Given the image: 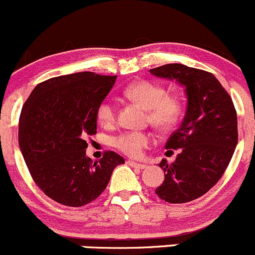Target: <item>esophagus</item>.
<instances>
[{
    "label": "esophagus",
    "mask_w": 255,
    "mask_h": 255,
    "mask_svg": "<svg viewBox=\"0 0 255 255\" xmlns=\"http://www.w3.org/2000/svg\"><path fill=\"white\" fill-rule=\"evenodd\" d=\"M127 163L128 164V166H131V167H133V168H137V169H145V168H146V164L138 163V162L132 161V159H128Z\"/></svg>",
    "instance_id": "obj_1"
}]
</instances>
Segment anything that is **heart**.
Instances as JSON below:
<instances>
[{
  "label": "heart",
  "mask_w": 255,
  "mask_h": 255,
  "mask_svg": "<svg viewBox=\"0 0 255 255\" xmlns=\"http://www.w3.org/2000/svg\"><path fill=\"white\" fill-rule=\"evenodd\" d=\"M125 96L140 103L147 109L151 124L167 130L179 120L182 114V103L177 97L167 96L166 89L148 81L132 83L125 89ZM115 106L112 99L106 98L97 108V118L103 125L112 124L115 119ZM152 142V135L147 131H125L113 140V145L127 153L137 157Z\"/></svg>",
  "instance_id": "b5f03b06"
}]
</instances>
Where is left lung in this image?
Returning <instances> with one entry per match:
<instances>
[{
    "instance_id": "obj_1",
    "label": "left lung",
    "mask_w": 255,
    "mask_h": 255,
    "mask_svg": "<svg viewBox=\"0 0 255 255\" xmlns=\"http://www.w3.org/2000/svg\"><path fill=\"white\" fill-rule=\"evenodd\" d=\"M149 72L184 87L185 117L166 143L167 149L179 153L173 163L166 159L159 163L166 174L156 194L167 203H189L207 193L225 173L238 142L237 113L212 73L182 64L163 65Z\"/></svg>"
}]
</instances>
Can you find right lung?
Masks as SVG:
<instances>
[{"label":"right lung","mask_w":255,"mask_h":255,"mask_svg":"<svg viewBox=\"0 0 255 255\" xmlns=\"http://www.w3.org/2000/svg\"><path fill=\"white\" fill-rule=\"evenodd\" d=\"M117 76L77 72L39 83L19 117L18 142L35 184L50 199L78 207L96 200L114 168L125 163L113 151L93 162L86 137L97 132V108Z\"/></svg>","instance_id":"obj_1"}]
</instances>
